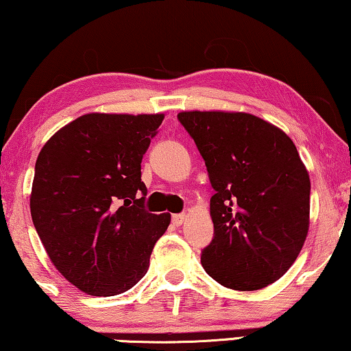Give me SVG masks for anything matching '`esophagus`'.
Masks as SVG:
<instances>
[{
	"instance_id": "obj_1",
	"label": "esophagus",
	"mask_w": 351,
	"mask_h": 351,
	"mask_svg": "<svg viewBox=\"0 0 351 351\" xmlns=\"http://www.w3.org/2000/svg\"><path fill=\"white\" fill-rule=\"evenodd\" d=\"M185 213H176V215H172V223H174V226H180L185 221Z\"/></svg>"
}]
</instances>
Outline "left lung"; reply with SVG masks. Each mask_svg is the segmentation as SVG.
Returning a JSON list of instances; mask_svg holds the SVG:
<instances>
[{
    "label": "left lung",
    "mask_w": 351,
    "mask_h": 351,
    "mask_svg": "<svg viewBox=\"0 0 351 351\" xmlns=\"http://www.w3.org/2000/svg\"><path fill=\"white\" fill-rule=\"evenodd\" d=\"M206 161L213 239L201 253L220 285L255 291L278 280L304 245L311 179L293 141L245 112H180Z\"/></svg>",
    "instance_id": "obj_1"
}]
</instances>
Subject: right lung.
Masks as SVG:
<instances>
[{
	"mask_svg": "<svg viewBox=\"0 0 351 351\" xmlns=\"http://www.w3.org/2000/svg\"><path fill=\"white\" fill-rule=\"evenodd\" d=\"M163 114H87L50 138L34 166L33 225L62 276L91 296L128 291L147 274L169 213L145 210L142 156Z\"/></svg>",
	"mask_w": 351,
	"mask_h": 351,
	"instance_id": "obj_1",
	"label": "right lung"
}]
</instances>
